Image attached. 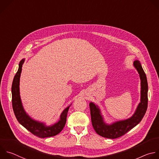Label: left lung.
Instances as JSON below:
<instances>
[{"mask_svg":"<svg viewBox=\"0 0 159 159\" xmlns=\"http://www.w3.org/2000/svg\"><path fill=\"white\" fill-rule=\"evenodd\" d=\"M133 65L140 79V99L131 117L109 124L105 122L98 105L92 102L89 103L92 126L96 133L103 137L114 139L124 135L140 122L146 112L148 103L147 77L139 61H134Z\"/></svg>","mask_w":159,"mask_h":159,"instance_id":"left-lung-1","label":"left lung"}]
</instances>
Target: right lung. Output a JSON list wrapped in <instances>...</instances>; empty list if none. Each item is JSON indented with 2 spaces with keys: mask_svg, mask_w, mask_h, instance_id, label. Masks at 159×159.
I'll use <instances>...</instances> for the list:
<instances>
[{
  "mask_svg": "<svg viewBox=\"0 0 159 159\" xmlns=\"http://www.w3.org/2000/svg\"><path fill=\"white\" fill-rule=\"evenodd\" d=\"M24 62L25 59L20 61L17 72L14 76L12 85V101L14 114L18 122L34 135L41 138L55 136L64 129L67 120V112L71 104L64 109L60 115L59 120L54 124L48 125L45 122L31 117L25 111L20 95V77Z\"/></svg>",
  "mask_w": 159,
  "mask_h": 159,
  "instance_id": "right-lung-1",
  "label": "right lung"
}]
</instances>
